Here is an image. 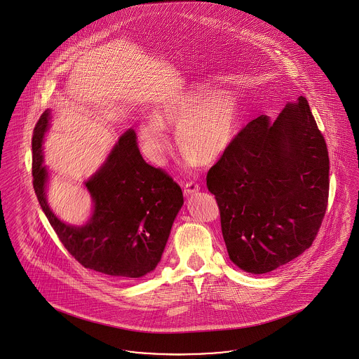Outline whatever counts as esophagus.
<instances>
[{
  "label": "esophagus",
  "mask_w": 359,
  "mask_h": 359,
  "mask_svg": "<svg viewBox=\"0 0 359 359\" xmlns=\"http://www.w3.org/2000/svg\"><path fill=\"white\" fill-rule=\"evenodd\" d=\"M196 191H199V186L196 183H194V182L186 183V186H184V194L186 195H191V194H194Z\"/></svg>",
  "instance_id": "obj_1"
}]
</instances>
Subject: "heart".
Instances as JSON below:
<instances>
[{
    "label": "heart",
    "mask_w": 359,
    "mask_h": 359,
    "mask_svg": "<svg viewBox=\"0 0 359 359\" xmlns=\"http://www.w3.org/2000/svg\"><path fill=\"white\" fill-rule=\"evenodd\" d=\"M238 123L239 104L233 94L195 83L157 106L154 117L141 121L138 136L148 157L160 163L171 147L168 130H176L182 152L192 163L208 164L229 151Z\"/></svg>",
    "instance_id": "obj_1"
}]
</instances>
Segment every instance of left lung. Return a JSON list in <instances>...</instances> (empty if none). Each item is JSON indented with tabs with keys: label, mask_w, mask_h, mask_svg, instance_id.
I'll return each instance as SVG.
<instances>
[{
	"label": "left lung",
	"mask_w": 359,
	"mask_h": 359,
	"mask_svg": "<svg viewBox=\"0 0 359 359\" xmlns=\"http://www.w3.org/2000/svg\"><path fill=\"white\" fill-rule=\"evenodd\" d=\"M330 160L307 100L276 121L259 116L207 173L230 259L262 274L300 256L316 237L328 202Z\"/></svg>",
	"instance_id": "1"
}]
</instances>
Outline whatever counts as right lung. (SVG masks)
<instances>
[{
	"label": "right lung",
	"instance_id": "right-lung-1",
	"mask_svg": "<svg viewBox=\"0 0 359 359\" xmlns=\"http://www.w3.org/2000/svg\"><path fill=\"white\" fill-rule=\"evenodd\" d=\"M50 121L48 109L34 130V188L65 248L87 269L114 280L140 278L154 272L184 203L182 188L142 158L136 132L128 129L98 171L85 182L93 199L90 219L82 226L60 221L47 201L50 172L44 165L43 138Z\"/></svg>",
	"mask_w": 359,
	"mask_h": 359
}]
</instances>
